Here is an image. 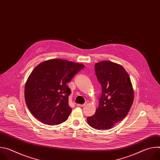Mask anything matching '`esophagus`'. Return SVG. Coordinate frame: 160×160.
I'll list each match as a JSON object with an SVG mask.
<instances>
[{
    "label": "esophagus",
    "instance_id": "34e87169",
    "mask_svg": "<svg viewBox=\"0 0 160 160\" xmlns=\"http://www.w3.org/2000/svg\"><path fill=\"white\" fill-rule=\"evenodd\" d=\"M85 106V104H77V106H79V107H83V106Z\"/></svg>",
    "mask_w": 160,
    "mask_h": 160
}]
</instances>
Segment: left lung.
Returning <instances> with one entry per match:
<instances>
[{
	"instance_id": "obj_1",
	"label": "left lung",
	"mask_w": 160,
	"mask_h": 160,
	"mask_svg": "<svg viewBox=\"0 0 160 160\" xmlns=\"http://www.w3.org/2000/svg\"><path fill=\"white\" fill-rule=\"evenodd\" d=\"M102 88L99 107L87 117L90 127L98 130L111 128L128 114L133 101V90L128 74L120 64L103 61L95 64Z\"/></svg>"
}]
</instances>
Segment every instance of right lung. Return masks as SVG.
Returning <instances> with one entry per match:
<instances>
[{
    "label": "right lung",
    "instance_id": "1",
    "mask_svg": "<svg viewBox=\"0 0 160 160\" xmlns=\"http://www.w3.org/2000/svg\"><path fill=\"white\" fill-rule=\"evenodd\" d=\"M84 65L61 59L44 61L30 75L25 88L27 106L42 123L56 125L65 122L72 109L68 104L71 90L66 85Z\"/></svg>",
    "mask_w": 160,
    "mask_h": 160
}]
</instances>
